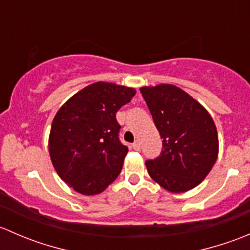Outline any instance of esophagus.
<instances>
[{"mask_svg":"<svg viewBox=\"0 0 250 250\" xmlns=\"http://www.w3.org/2000/svg\"><path fill=\"white\" fill-rule=\"evenodd\" d=\"M133 148H134V150H137V151L140 150L141 145H140L139 141H135V143H133Z\"/></svg>","mask_w":250,"mask_h":250,"instance_id":"esophagus-1","label":"esophagus"}]
</instances>
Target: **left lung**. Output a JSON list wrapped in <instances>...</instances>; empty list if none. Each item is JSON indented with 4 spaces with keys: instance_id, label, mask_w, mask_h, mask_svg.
Returning <instances> with one entry per match:
<instances>
[{
    "instance_id": "1",
    "label": "left lung",
    "mask_w": 250,
    "mask_h": 250,
    "mask_svg": "<svg viewBox=\"0 0 250 250\" xmlns=\"http://www.w3.org/2000/svg\"><path fill=\"white\" fill-rule=\"evenodd\" d=\"M162 139L160 156L145 162L151 178L170 192L196 188L218 158L213 118L192 97L173 84L140 88Z\"/></svg>"
}]
</instances>
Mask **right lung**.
<instances>
[{
  "label": "right lung",
  "mask_w": 250,
  "mask_h": 250,
  "mask_svg": "<svg viewBox=\"0 0 250 250\" xmlns=\"http://www.w3.org/2000/svg\"><path fill=\"white\" fill-rule=\"evenodd\" d=\"M133 88L97 82L70 98L55 115L49 155L60 178L82 195L104 191L122 170L128 147L120 140L116 112Z\"/></svg>",
  "instance_id": "obj_1"
}]
</instances>
